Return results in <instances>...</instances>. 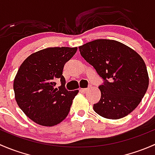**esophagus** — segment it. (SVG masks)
Returning <instances> with one entry per match:
<instances>
[{
    "label": "esophagus",
    "instance_id": "obj_1",
    "mask_svg": "<svg viewBox=\"0 0 155 155\" xmlns=\"http://www.w3.org/2000/svg\"><path fill=\"white\" fill-rule=\"evenodd\" d=\"M87 90H88V88H81V89H80L81 91L84 92V93H85V92L87 91Z\"/></svg>",
    "mask_w": 155,
    "mask_h": 155
}]
</instances>
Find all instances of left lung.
Wrapping results in <instances>:
<instances>
[{
  "instance_id": "8db88e82",
  "label": "left lung",
  "mask_w": 155,
  "mask_h": 155,
  "mask_svg": "<svg viewBox=\"0 0 155 155\" xmlns=\"http://www.w3.org/2000/svg\"><path fill=\"white\" fill-rule=\"evenodd\" d=\"M80 54L104 80L95 112L109 119L127 116L141 102L148 87V71L141 56L126 45L100 39L79 47Z\"/></svg>"
}]
</instances>
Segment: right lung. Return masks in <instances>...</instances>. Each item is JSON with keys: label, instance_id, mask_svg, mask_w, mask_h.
Returning a JSON list of instances; mask_svg holds the SVG:
<instances>
[{"label": "right lung", "instance_id": "obj_1", "mask_svg": "<svg viewBox=\"0 0 155 155\" xmlns=\"http://www.w3.org/2000/svg\"><path fill=\"white\" fill-rule=\"evenodd\" d=\"M77 47H50L33 53L23 61L13 82L17 104L30 119L51 127L68 116L79 91H68L62 75L65 63ZM57 80L62 85L55 87Z\"/></svg>", "mask_w": 155, "mask_h": 155}]
</instances>
